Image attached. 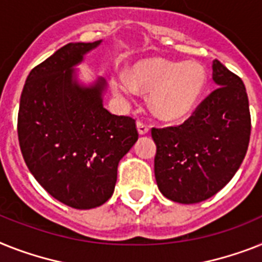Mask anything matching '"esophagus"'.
<instances>
[{
  "label": "esophagus",
  "instance_id": "34e87169",
  "mask_svg": "<svg viewBox=\"0 0 262 262\" xmlns=\"http://www.w3.org/2000/svg\"><path fill=\"white\" fill-rule=\"evenodd\" d=\"M136 127H138V133H139L140 135H144V134L148 133V129H150L148 124L142 122V120H138V122H136Z\"/></svg>",
  "mask_w": 262,
  "mask_h": 262
}]
</instances>
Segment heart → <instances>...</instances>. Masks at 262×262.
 I'll list each match as a JSON object with an SVG mask.
<instances>
[{"mask_svg": "<svg viewBox=\"0 0 262 262\" xmlns=\"http://www.w3.org/2000/svg\"><path fill=\"white\" fill-rule=\"evenodd\" d=\"M206 81V71L198 62L181 64L155 58L136 64L129 76L116 75L112 88L122 96H133L136 88L148 91L151 107L159 118L179 120L193 111Z\"/></svg>", "mask_w": 262, "mask_h": 262, "instance_id": "b5f03b06", "label": "heart"}]
</instances>
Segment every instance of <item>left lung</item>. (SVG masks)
<instances>
[{
	"mask_svg": "<svg viewBox=\"0 0 262 262\" xmlns=\"http://www.w3.org/2000/svg\"><path fill=\"white\" fill-rule=\"evenodd\" d=\"M217 88L179 126L151 128L161 193L179 204L218 193L243 163L250 139L249 100L241 77L214 60Z\"/></svg>",
	"mask_w": 262,
	"mask_h": 262,
	"instance_id": "1",
	"label": "left lung"
}]
</instances>
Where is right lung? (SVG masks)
Listing matches in <instances>:
<instances>
[{
    "label": "right lung",
    "mask_w": 262,
    "mask_h": 262,
    "mask_svg": "<svg viewBox=\"0 0 262 262\" xmlns=\"http://www.w3.org/2000/svg\"><path fill=\"white\" fill-rule=\"evenodd\" d=\"M99 42L56 51L30 71L19 99L24 161L52 196L75 209H92L111 198L119 162L139 136L135 119L103 107V80L91 88L72 80V67Z\"/></svg>",
    "instance_id": "1"
}]
</instances>
